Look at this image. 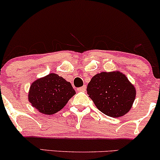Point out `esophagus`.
Wrapping results in <instances>:
<instances>
[{
  "label": "esophagus",
  "instance_id": "obj_1",
  "mask_svg": "<svg viewBox=\"0 0 160 160\" xmlns=\"http://www.w3.org/2000/svg\"><path fill=\"white\" fill-rule=\"evenodd\" d=\"M86 85H83L82 86H81V87L78 88V91H80V92H84V91H86Z\"/></svg>",
  "mask_w": 160,
  "mask_h": 160
}]
</instances>
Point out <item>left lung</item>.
<instances>
[{"label": "left lung", "instance_id": "obj_1", "mask_svg": "<svg viewBox=\"0 0 160 160\" xmlns=\"http://www.w3.org/2000/svg\"><path fill=\"white\" fill-rule=\"evenodd\" d=\"M86 91L99 111L111 117H120L127 113L136 95L134 86L118 71L95 75Z\"/></svg>", "mask_w": 160, "mask_h": 160}]
</instances>
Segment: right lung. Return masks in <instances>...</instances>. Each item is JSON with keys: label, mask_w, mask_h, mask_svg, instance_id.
<instances>
[{"label": "right lung", "mask_w": 160, "mask_h": 160, "mask_svg": "<svg viewBox=\"0 0 160 160\" xmlns=\"http://www.w3.org/2000/svg\"><path fill=\"white\" fill-rule=\"evenodd\" d=\"M75 94L71 82L52 73L32 82L28 101L40 113L52 115L65 107Z\"/></svg>", "instance_id": "add662e5"}]
</instances>
